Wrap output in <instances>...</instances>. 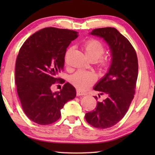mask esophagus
<instances>
[{
    "label": "esophagus",
    "mask_w": 155,
    "mask_h": 155,
    "mask_svg": "<svg viewBox=\"0 0 155 155\" xmlns=\"http://www.w3.org/2000/svg\"><path fill=\"white\" fill-rule=\"evenodd\" d=\"M76 94H77V96H83V95H87L86 92H82V91H80V90H77Z\"/></svg>",
    "instance_id": "esophagus-1"
}]
</instances>
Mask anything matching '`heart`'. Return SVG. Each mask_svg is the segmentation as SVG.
I'll return each mask as SVG.
<instances>
[{"mask_svg":"<svg viewBox=\"0 0 155 155\" xmlns=\"http://www.w3.org/2000/svg\"><path fill=\"white\" fill-rule=\"evenodd\" d=\"M83 49L86 56L90 60L96 61L101 57V58L99 59V64L101 67H107L109 65V58L107 57H101L104 54L105 48L100 41L95 39H89L84 44ZM71 50V48L67 50L65 55V59ZM96 80L97 77L94 73L84 71H78L70 78V82L80 90H87L89 87L94 83Z\"/></svg>","mask_w":155,"mask_h":155,"instance_id":"obj_1","label":"heart"}]
</instances>
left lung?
I'll return each mask as SVG.
<instances>
[{
    "mask_svg": "<svg viewBox=\"0 0 155 155\" xmlns=\"http://www.w3.org/2000/svg\"><path fill=\"white\" fill-rule=\"evenodd\" d=\"M90 34L107 41L112 56L109 71L94 87L101 95L105 94L106 99L98 101L94 110L85 114L89 124L104 129L119 122L128 111L135 93L138 63L132 44L116 29L98 28Z\"/></svg>",
    "mask_w": 155,
    "mask_h": 155,
    "instance_id": "obj_1",
    "label": "left lung"
}]
</instances>
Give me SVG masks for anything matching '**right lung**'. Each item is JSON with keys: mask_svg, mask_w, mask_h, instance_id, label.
<instances>
[{"mask_svg": "<svg viewBox=\"0 0 155 155\" xmlns=\"http://www.w3.org/2000/svg\"><path fill=\"white\" fill-rule=\"evenodd\" d=\"M78 32L66 29L46 27L30 36L18 55L15 63L17 92L25 114L39 125H48L61 117V109L76 96V90L68 82L60 92L51 87L63 70L66 48Z\"/></svg>", "mask_w": 155, "mask_h": 155, "instance_id": "add662e5", "label": "right lung"}]
</instances>
